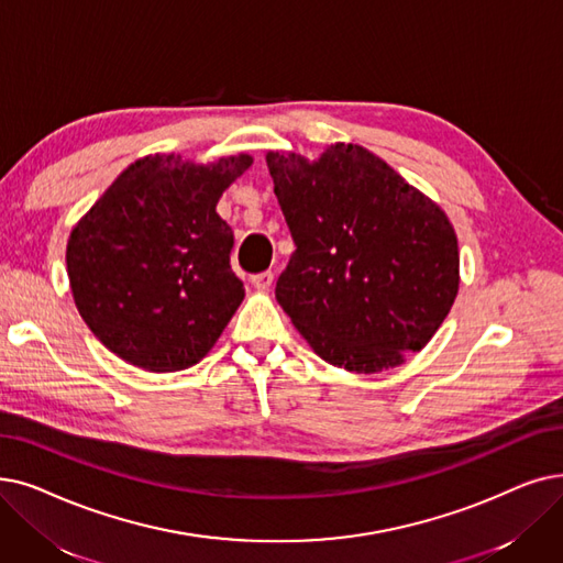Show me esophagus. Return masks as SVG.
<instances>
[{
  "label": "esophagus",
  "mask_w": 563,
  "mask_h": 563,
  "mask_svg": "<svg viewBox=\"0 0 563 563\" xmlns=\"http://www.w3.org/2000/svg\"><path fill=\"white\" fill-rule=\"evenodd\" d=\"M251 283H253V287H255V289H260V291H268V289H272V285H274V274H272V272L257 274V276H253V278H251Z\"/></svg>",
  "instance_id": "1"
}]
</instances>
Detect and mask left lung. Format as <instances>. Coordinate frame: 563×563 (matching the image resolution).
<instances>
[{
	"instance_id": "obj_1",
	"label": "left lung",
	"mask_w": 563,
	"mask_h": 563,
	"mask_svg": "<svg viewBox=\"0 0 563 563\" xmlns=\"http://www.w3.org/2000/svg\"><path fill=\"white\" fill-rule=\"evenodd\" d=\"M295 255L276 299L310 350L335 368L375 375L421 352L460 287L449 216L361 144L320 158L268 152Z\"/></svg>"
}]
</instances>
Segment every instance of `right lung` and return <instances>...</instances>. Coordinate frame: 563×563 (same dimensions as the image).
<instances>
[{
	"instance_id": "1",
	"label": "right lung",
	"mask_w": 563,
	"mask_h": 563,
	"mask_svg": "<svg viewBox=\"0 0 563 563\" xmlns=\"http://www.w3.org/2000/svg\"><path fill=\"white\" fill-rule=\"evenodd\" d=\"M253 156L213 163L150 154L131 163L73 225V301L103 345L146 373L202 361L243 301L232 230L216 213Z\"/></svg>"
}]
</instances>
